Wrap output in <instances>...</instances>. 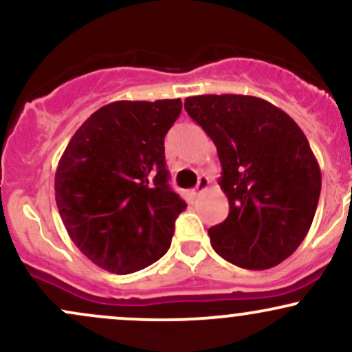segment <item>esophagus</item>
<instances>
[{
    "mask_svg": "<svg viewBox=\"0 0 352 352\" xmlns=\"http://www.w3.org/2000/svg\"><path fill=\"white\" fill-rule=\"evenodd\" d=\"M208 184H210V180L207 179V177H204V175H201L200 177V179H199V184H197V187L195 188H193V195H200V193H204L205 192V190H207V187H208Z\"/></svg>",
    "mask_w": 352,
    "mask_h": 352,
    "instance_id": "obj_1",
    "label": "esophagus"
}]
</instances>
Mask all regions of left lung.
I'll use <instances>...</instances> for the list:
<instances>
[{"label":"left lung","instance_id":"obj_1","mask_svg":"<svg viewBox=\"0 0 352 352\" xmlns=\"http://www.w3.org/2000/svg\"><path fill=\"white\" fill-rule=\"evenodd\" d=\"M185 111L215 144L230 213L208 230L221 258L268 270L308 235L321 193V170L308 139L285 111L254 96L205 94Z\"/></svg>","mask_w":352,"mask_h":352}]
</instances>
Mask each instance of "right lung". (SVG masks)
Wrapping results in <instances>:
<instances>
[{
	"instance_id": "right-lung-1",
	"label": "right lung",
	"mask_w": 352,
	"mask_h": 352,
	"mask_svg": "<svg viewBox=\"0 0 352 352\" xmlns=\"http://www.w3.org/2000/svg\"><path fill=\"white\" fill-rule=\"evenodd\" d=\"M180 112V99L116 100L80 125L60 157L59 215L99 268L134 273L167 253L187 208L165 167L164 139Z\"/></svg>"
}]
</instances>
